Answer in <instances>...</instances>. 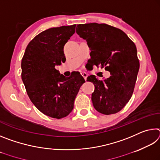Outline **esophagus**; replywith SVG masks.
<instances>
[{"mask_svg": "<svg viewBox=\"0 0 160 160\" xmlns=\"http://www.w3.org/2000/svg\"><path fill=\"white\" fill-rule=\"evenodd\" d=\"M81 75H82V76L85 78V80H87V78H88V74L86 73V72H81Z\"/></svg>", "mask_w": 160, "mask_h": 160, "instance_id": "obj_1", "label": "esophagus"}]
</instances>
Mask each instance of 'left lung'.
Listing matches in <instances>:
<instances>
[{
  "instance_id": "8db88e82",
  "label": "left lung",
  "mask_w": 160,
  "mask_h": 160,
  "mask_svg": "<svg viewBox=\"0 0 160 160\" xmlns=\"http://www.w3.org/2000/svg\"><path fill=\"white\" fill-rule=\"evenodd\" d=\"M76 32L91 51L88 61L105 67L111 74L102 80L94 75L87 78L95 88L92 94L94 109L106 115L118 112L133 92L140 68L136 47L125 32L106 24H80Z\"/></svg>"
}]
</instances>
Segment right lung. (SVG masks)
Masks as SVG:
<instances>
[{
    "instance_id": "obj_1",
    "label": "right lung",
    "mask_w": 160,
    "mask_h": 160,
    "mask_svg": "<svg viewBox=\"0 0 160 160\" xmlns=\"http://www.w3.org/2000/svg\"><path fill=\"white\" fill-rule=\"evenodd\" d=\"M75 26L41 32L29 43L22 60V80L29 99L42 113L54 118L66 117L72 112L85 82L79 72L68 78L55 68L66 60L63 47L75 33Z\"/></svg>"
}]
</instances>
